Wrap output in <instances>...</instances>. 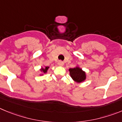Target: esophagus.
<instances>
[{"label": "esophagus", "mask_w": 122, "mask_h": 122, "mask_svg": "<svg viewBox=\"0 0 122 122\" xmlns=\"http://www.w3.org/2000/svg\"><path fill=\"white\" fill-rule=\"evenodd\" d=\"M58 64L59 66H62L64 64V62L61 61H59L58 62Z\"/></svg>", "instance_id": "1"}]
</instances>
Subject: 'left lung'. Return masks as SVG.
Returning <instances> with one entry per match:
<instances>
[{
    "label": "left lung",
    "instance_id": "8db88e82",
    "mask_svg": "<svg viewBox=\"0 0 122 122\" xmlns=\"http://www.w3.org/2000/svg\"><path fill=\"white\" fill-rule=\"evenodd\" d=\"M69 72L72 79L78 83L83 81L86 79L85 72L79 67L71 68L69 69Z\"/></svg>",
    "mask_w": 122,
    "mask_h": 122
}]
</instances>
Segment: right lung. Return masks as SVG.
Masks as SVG:
<instances>
[{
    "label": "right lung",
    "instance_id": "obj_1",
    "mask_svg": "<svg viewBox=\"0 0 122 122\" xmlns=\"http://www.w3.org/2000/svg\"><path fill=\"white\" fill-rule=\"evenodd\" d=\"M49 67H46V69H42V70H41V71H42V72H44V73H46V72H47V70H48V69H49Z\"/></svg>",
    "mask_w": 122,
    "mask_h": 122
}]
</instances>
